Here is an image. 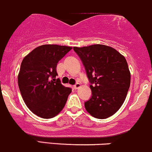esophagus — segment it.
<instances>
[{
	"instance_id": "obj_1",
	"label": "esophagus",
	"mask_w": 152,
	"mask_h": 152,
	"mask_svg": "<svg viewBox=\"0 0 152 152\" xmlns=\"http://www.w3.org/2000/svg\"><path fill=\"white\" fill-rule=\"evenodd\" d=\"M80 83H77L74 85V88L75 89H77V88H79L80 87Z\"/></svg>"
}]
</instances>
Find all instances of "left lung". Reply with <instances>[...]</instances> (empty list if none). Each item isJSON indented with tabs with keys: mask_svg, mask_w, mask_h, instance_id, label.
Returning <instances> with one entry per match:
<instances>
[{
	"mask_svg": "<svg viewBox=\"0 0 152 152\" xmlns=\"http://www.w3.org/2000/svg\"><path fill=\"white\" fill-rule=\"evenodd\" d=\"M73 49L80 58L91 83L92 94L84 103L86 109L94 118H109L121 107L130 86L126 60L116 49L105 45Z\"/></svg>",
	"mask_w": 152,
	"mask_h": 152,
	"instance_id": "1",
	"label": "left lung"
}]
</instances>
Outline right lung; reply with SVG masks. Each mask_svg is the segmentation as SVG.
Instances as JSON below:
<instances>
[{
  "label": "right lung",
  "mask_w": 152,
  "mask_h": 152,
  "mask_svg": "<svg viewBox=\"0 0 152 152\" xmlns=\"http://www.w3.org/2000/svg\"><path fill=\"white\" fill-rule=\"evenodd\" d=\"M72 49L59 45H42L23 58L18 86L27 107L38 117L49 119L62 111L72 88L56 79L58 63Z\"/></svg>",
  "instance_id": "right-lung-1"
}]
</instances>
